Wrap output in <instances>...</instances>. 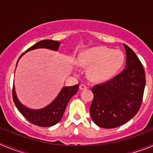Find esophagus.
Masks as SVG:
<instances>
[{
  "label": "esophagus",
  "mask_w": 153,
  "mask_h": 153,
  "mask_svg": "<svg viewBox=\"0 0 153 153\" xmlns=\"http://www.w3.org/2000/svg\"><path fill=\"white\" fill-rule=\"evenodd\" d=\"M79 89H80L81 90H86V89H87V86H86L85 84H80L79 85Z\"/></svg>",
  "instance_id": "obj_1"
}]
</instances>
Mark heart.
I'll return each instance as SVG.
<instances>
[{"label": "heart", "instance_id": "heart-1", "mask_svg": "<svg viewBox=\"0 0 153 153\" xmlns=\"http://www.w3.org/2000/svg\"><path fill=\"white\" fill-rule=\"evenodd\" d=\"M123 53L105 47H92L81 53L79 62L90 67L88 75L92 80L103 82L113 77L124 63Z\"/></svg>", "mask_w": 153, "mask_h": 153}]
</instances>
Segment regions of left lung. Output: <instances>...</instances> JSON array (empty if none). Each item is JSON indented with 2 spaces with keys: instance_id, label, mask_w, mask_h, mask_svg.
<instances>
[{
  "instance_id": "1",
  "label": "left lung",
  "mask_w": 153,
  "mask_h": 153,
  "mask_svg": "<svg viewBox=\"0 0 153 153\" xmlns=\"http://www.w3.org/2000/svg\"><path fill=\"white\" fill-rule=\"evenodd\" d=\"M126 67L113 79L92 88L93 100L90 116L98 126L112 129L123 125L136 116L146 86L143 64L130 47L123 44Z\"/></svg>"
}]
</instances>
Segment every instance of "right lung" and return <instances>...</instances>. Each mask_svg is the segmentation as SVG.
Instances as JSON below:
<instances>
[{
	"mask_svg": "<svg viewBox=\"0 0 153 153\" xmlns=\"http://www.w3.org/2000/svg\"><path fill=\"white\" fill-rule=\"evenodd\" d=\"M60 44V42L55 41V40H40L33 46L30 47L29 49L27 50L26 53L32 50L38 49V48H47V49L57 51ZM24 54V53H22L20 56L17 62V65L20 58ZM78 89H79L78 84L72 86H64L60 90V93L58 94L54 100L46 107L40 109H31L24 106L17 98L14 86H13V91H12L13 95L12 96H13V102L15 106H17V109L30 123L38 126L49 127L56 125L60 122L69 101L71 97L76 93Z\"/></svg>",
	"mask_w": 153,
	"mask_h": 153,
	"instance_id": "right-lung-1",
	"label": "right lung"
}]
</instances>
